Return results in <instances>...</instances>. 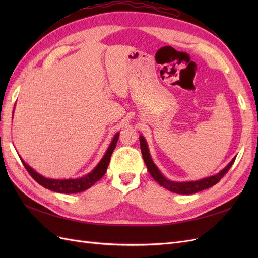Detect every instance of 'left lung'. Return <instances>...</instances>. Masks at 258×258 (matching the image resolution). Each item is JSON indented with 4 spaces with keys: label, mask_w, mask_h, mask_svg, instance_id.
Segmentation results:
<instances>
[{
    "label": "left lung",
    "mask_w": 258,
    "mask_h": 258,
    "mask_svg": "<svg viewBox=\"0 0 258 258\" xmlns=\"http://www.w3.org/2000/svg\"><path fill=\"white\" fill-rule=\"evenodd\" d=\"M140 146H141V152L145 165L147 167L148 172L153 176V178L157 182L160 186L165 187L166 189L175 192V194H181V195H190V194H196L198 191L205 190L210 187L214 186L218 182L221 181V178L228 172V170L232 166V163L235 162L236 158H233L226 168H224L221 172H218L215 175H212L210 177H206L202 179H198V181H191V182H173L170 181V179L166 178L161 174L158 168L155 166V163L152 160L150 151H148V146L145 141V139L141 136L140 137Z\"/></svg>",
    "instance_id": "left-lung-1"
}]
</instances>
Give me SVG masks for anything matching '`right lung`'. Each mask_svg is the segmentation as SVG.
I'll return each mask as SVG.
<instances>
[{"instance_id":"1","label":"right lung","mask_w":258,"mask_h":258,"mask_svg":"<svg viewBox=\"0 0 258 258\" xmlns=\"http://www.w3.org/2000/svg\"><path fill=\"white\" fill-rule=\"evenodd\" d=\"M13 114H14V112H13ZM118 137H119V132H117L115 137L113 138L110 146H108L106 153L104 154L103 158L101 159V161L98 163L97 167L88 174H86L79 178L54 179V178L44 177L43 175L35 172V171L30 166H28L27 163L21 158L20 159H21V162L23 163V166H25V168L30 173V175L32 176L38 184L45 187V188H47L52 191H56V192H60V194L81 192V191H84L86 189L90 188L93 184L98 182L99 179L105 174L106 169L108 167V163H110V160H111V156L115 150L117 141H118Z\"/></svg>"}]
</instances>
